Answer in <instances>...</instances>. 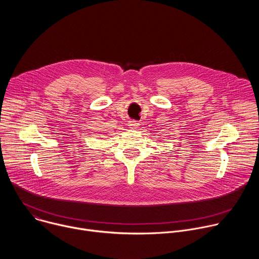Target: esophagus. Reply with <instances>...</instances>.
<instances>
[{
  "label": "esophagus",
  "instance_id": "esophagus-1",
  "mask_svg": "<svg viewBox=\"0 0 259 259\" xmlns=\"http://www.w3.org/2000/svg\"><path fill=\"white\" fill-rule=\"evenodd\" d=\"M138 125H139V123H138L137 121L132 120V121H130V122H129V127H130V128H132V129L137 128V127H138Z\"/></svg>",
  "mask_w": 259,
  "mask_h": 259
}]
</instances>
